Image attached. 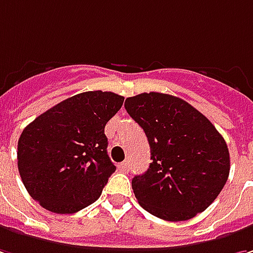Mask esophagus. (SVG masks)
Listing matches in <instances>:
<instances>
[{
	"label": "esophagus",
	"mask_w": 253,
	"mask_h": 253,
	"mask_svg": "<svg viewBox=\"0 0 253 253\" xmlns=\"http://www.w3.org/2000/svg\"><path fill=\"white\" fill-rule=\"evenodd\" d=\"M119 169L123 170V172H127V170L130 169V162L123 161L122 164H119Z\"/></svg>",
	"instance_id": "1"
}]
</instances>
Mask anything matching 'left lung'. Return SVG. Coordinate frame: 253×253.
<instances>
[{"mask_svg":"<svg viewBox=\"0 0 253 253\" xmlns=\"http://www.w3.org/2000/svg\"><path fill=\"white\" fill-rule=\"evenodd\" d=\"M151 148L150 168L131 180L135 199L148 213L185 221L205 211L230 173V153L213 123L186 100L144 92L125 102Z\"/></svg>","mask_w":253,"mask_h":253,"instance_id":"1","label":"left lung"}]
</instances>
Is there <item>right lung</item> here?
I'll return each mask as SVG.
<instances>
[{
  "label": "right lung",
  "instance_id": "obj_1",
  "mask_svg": "<svg viewBox=\"0 0 253 253\" xmlns=\"http://www.w3.org/2000/svg\"><path fill=\"white\" fill-rule=\"evenodd\" d=\"M125 98L88 91L46 110L23 128L18 169L32 199L57 214L77 213L98 200L116 167L105 126Z\"/></svg>",
  "mask_w": 253,
  "mask_h": 253
}]
</instances>
